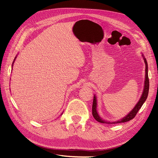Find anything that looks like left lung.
Wrapping results in <instances>:
<instances>
[{
    "instance_id": "8db88e82",
    "label": "left lung",
    "mask_w": 158,
    "mask_h": 158,
    "mask_svg": "<svg viewBox=\"0 0 158 158\" xmlns=\"http://www.w3.org/2000/svg\"><path fill=\"white\" fill-rule=\"evenodd\" d=\"M143 59H144V62H145V64H146V79H145V82H144L145 83V85H144V89L143 91L142 95L140 99H139V102L137 103V105L135 106V107L132 109V110L123 119H121L120 120H118L117 122H114V123H110V122H107V121H105V120H102L101 117L98 116L97 112V110H96V109H97V99H96V97L94 96L93 98V102L92 114H93L94 118L97 121L99 122V123H105V124L121 123H126V122L131 120L132 119H133L134 118L135 116H136L138 110L140 109V108L143 105V102L146 101V98L148 97V92H149L150 82H149V79H148V63H147V61L145 58H143Z\"/></svg>"
}]
</instances>
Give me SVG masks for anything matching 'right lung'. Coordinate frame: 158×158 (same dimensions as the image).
<instances>
[{"label":"right lung","mask_w":158,"mask_h":158,"mask_svg":"<svg viewBox=\"0 0 158 158\" xmlns=\"http://www.w3.org/2000/svg\"><path fill=\"white\" fill-rule=\"evenodd\" d=\"M15 58H16V57H15ZM14 61H15V60H14ZM13 63H14V61H13ZM12 65H13V64H12Z\"/></svg>","instance_id":"right-lung-1"}]
</instances>
